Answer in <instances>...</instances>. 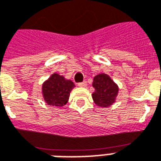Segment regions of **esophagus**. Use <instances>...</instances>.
<instances>
[{"label": "esophagus", "mask_w": 161, "mask_h": 161, "mask_svg": "<svg viewBox=\"0 0 161 161\" xmlns=\"http://www.w3.org/2000/svg\"><path fill=\"white\" fill-rule=\"evenodd\" d=\"M78 85L79 86V87H87V85H88V84H87V82H86V81H84V82H83V83H79Z\"/></svg>", "instance_id": "obj_1"}]
</instances>
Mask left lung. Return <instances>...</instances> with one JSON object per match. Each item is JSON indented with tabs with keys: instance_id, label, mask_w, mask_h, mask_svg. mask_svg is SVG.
Returning a JSON list of instances; mask_svg holds the SVG:
<instances>
[{
	"instance_id": "1",
	"label": "left lung",
	"mask_w": 161,
	"mask_h": 161,
	"mask_svg": "<svg viewBox=\"0 0 161 161\" xmlns=\"http://www.w3.org/2000/svg\"><path fill=\"white\" fill-rule=\"evenodd\" d=\"M92 85L94 88L92 98L95 105L106 108L116 102L119 87L108 74L100 73L95 76Z\"/></svg>"
}]
</instances>
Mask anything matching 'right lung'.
Returning <instances> with one entry per match:
<instances>
[{
    "mask_svg": "<svg viewBox=\"0 0 161 161\" xmlns=\"http://www.w3.org/2000/svg\"><path fill=\"white\" fill-rule=\"evenodd\" d=\"M75 87L73 82L58 73H53L42 84V95L49 105L62 107L69 100L70 93Z\"/></svg>",
    "mask_w": 161,
    "mask_h": 161,
    "instance_id": "1",
    "label": "right lung"
}]
</instances>
